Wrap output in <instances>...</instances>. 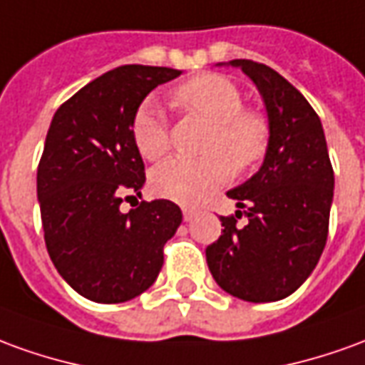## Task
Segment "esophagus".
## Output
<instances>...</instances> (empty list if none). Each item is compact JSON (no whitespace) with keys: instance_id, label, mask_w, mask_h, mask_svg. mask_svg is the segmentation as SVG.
Wrapping results in <instances>:
<instances>
[{"instance_id":"obj_1","label":"esophagus","mask_w":365,"mask_h":365,"mask_svg":"<svg viewBox=\"0 0 365 365\" xmlns=\"http://www.w3.org/2000/svg\"><path fill=\"white\" fill-rule=\"evenodd\" d=\"M193 217H195V211L193 209H183V219L185 221H191Z\"/></svg>"}]
</instances>
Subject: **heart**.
<instances>
[{"label": "heart", "mask_w": 365, "mask_h": 365, "mask_svg": "<svg viewBox=\"0 0 365 365\" xmlns=\"http://www.w3.org/2000/svg\"><path fill=\"white\" fill-rule=\"evenodd\" d=\"M182 112L195 114L209 126L200 160L170 158L154 168L152 190L182 205H200L211 191L225 185L233 168L249 172L259 165L271 146V126L261 112L243 108L239 86L223 75H197L172 93ZM132 142L146 160H160L170 150V132L154 101L138 106L130 124Z\"/></svg>", "instance_id": "obj_1"}]
</instances>
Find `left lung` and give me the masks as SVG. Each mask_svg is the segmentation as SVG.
<instances>
[{
  "label": "left lung",
  "instance_id": "8db88e82",
  "mask_svg": "<svg viewBox=\"0 0 365 365\" xmlns=\"http://www.w3.org/2000/svg\"><path fill=\"white\" fill-rule=\"evenodd\" d=\"M261 93L271 146L261 170L227 197L235 215L205 249L207 267L221 289L247 302H272L292 294L310 277L328 239L334 170L324 130L314 108L284 76L262 63L235 58ZM245 209L247 223L236 219Z\"/></svg>",
  "mask_w": 365,
  "mask_h": 365
}]
</instances>
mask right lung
I'll return each mask as SVG.
<instances>
[{"label":"right lung","mask_w":365,"mask_h":365,"mask_svg":"<svg viewBox=\"0 0 365 365\" xmlns=\"http://www.w3.org/2000/svg\"><path fill=\"white\" fill-rule=\"evenodd\" d=\"M180 75L124 65L83 86L51 120L37 168L45 245L58 274L88 300L116 304L150 289L164 245L182 223V209L170 200L120 211L146 182L132 116L150 91Z\"/></svg>","instance_id":"1"}]
</instances>
